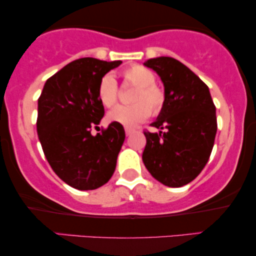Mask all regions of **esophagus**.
Returning <instances> with one entry per match:
<instances>
[{
  "mask_svg": "<svg viewBox=\"0 0 256 256\" xmlns=\"http://www.w3.org/2000/svg\"><path fill=\"white\" fill-rule=\"evenodd\" d=\"M124 130H126V135L129 136V135L132 134V132H134V129H132V128H128V127H126V128H124Z\"/></svg>",
  "mask_w": 256,
  "mask_h": 256,
  "instance_id": "1",
  "label": "esophagus"
}]
</instances>
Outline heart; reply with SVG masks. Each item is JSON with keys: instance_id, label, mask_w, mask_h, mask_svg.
<instances>
[{"instance_id": "1", "label": "heart", "mask_w": 256, "mask_h": 256, "mask_svg": "<svg viewBox=\"0 0 256 256\" xmlns=\"http://www.w3.org/2000/svg\"><path fill=\"white\" fill-rule=\"evenodd\" d=\"M122 78L136 90L132 96V104L118 106L110 112L107 118L110 122L120 124L126 127H134L146 120L152 113L160 114L166 104V92L155 84L156 76L144 66L132 65L124 70ZM98 99L106 108L114 107L118 99L116 80L112 74H104L99 80L96 88Z\"/></svg>"}]
</instances>
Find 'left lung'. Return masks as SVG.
Here are the masks:
<instances>
[{
  "instance_id": "1",
  "label": "left lung",
  "mask_w": 256,
  "mask_h": 256,
  "mask_svg": "<svg viewBox=\"0 0 256 256\" xmlns=\"http://www.w3.org/2000/svg\"><path fill=\"white\" fill-rule=\"evenodd\" d=\"M144 65L162 79L166 104L150 124L160 132H143V163L155 180L180 188L194 180L210 158L216 134V106L208 85L177 59L158 57Z\"/></svg>"
}]
</instances>
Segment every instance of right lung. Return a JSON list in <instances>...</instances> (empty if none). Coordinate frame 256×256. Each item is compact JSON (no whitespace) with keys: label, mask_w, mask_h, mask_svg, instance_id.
I'll return each instance as SVG.
<instances>
[{"label":"right lung","mask_w":256,"mask_h":256,"mask_svg":"<svg viewBox=\"0 0 256 256\" xmlns=\"http://www.w3.org/2000/svg\"><path fill=\"white\" fill-rule=\"evenodd\" d=\"M122 64L80 58L50 76L38 98L37 134L56 174L78 190H94L113 176L126 134L112 122L90 134L104 115L98 99L99 80ZM99 128V127H98Z\"/></svg>","instance_id":"right-lung-1"}]
</instances>
